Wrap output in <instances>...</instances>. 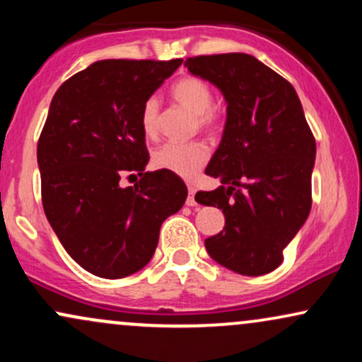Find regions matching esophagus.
I'll return each mask as SVG.
<instances>
[{
  "label": "esophagus",
  "instance_id": "obj_1",
  "mask_svg": "<svg viewBox=\"0 0 362 362\" xmlns=\"http://www.w3.org/2000/svg\"><path fill=\"white\" fill-rule=\"evenodd\" d=\"M194 195H195V189H194L192 185H189V197H187V202H185L187 206H195V204H197V202H195V199H194Z\"/></svg>",
  "mask_w": 362,
  "mask_h": 362
}]
</instances>
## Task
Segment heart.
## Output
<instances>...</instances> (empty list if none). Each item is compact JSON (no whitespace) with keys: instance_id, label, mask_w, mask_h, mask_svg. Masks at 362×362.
<instances>
[{"instance_id":"b5f03b06","label":"heart","mask_w":362,"mask_h":362,"mask_svg":"<svg viewBox=\"0 0 362 362\" xmlns=\"http://www.w3.org/2000/svg\"><path fill=\"white\" fill-rule=\"evenodd\" d=\"M170 95L178 105L194 114L199 129L214 132L219 127V112L213 107V90L201 78L184 76L170 88ZM141 127L149 138L158 132V100L148 98L141 109ZM207 161V148L201 141L190 143H165L153 153V165L160 170L190 178Z\"/></svg>"}]
</instances>
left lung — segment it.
Masks as SVG:
<instances>
[{"label": "left lung", "mask_w": 362, "mask_h": 362, "mask_svg": "<svg viewBox=\"0 0 362 362\" xmlns=\"http://www.w3.org/2000/svg\"><path fill=\"white\" fill-rule=\"evenodd\" d=\"M194 76L226 100V124L206 175L221 185L197 192L199 204L223 209L224 230L207 238L218 264L242 276L281 265L282 250L308 219L317 144L296 90L250 54L189 57Z\"/></svg>", "instance_id": "obj_1"}]
</instances>
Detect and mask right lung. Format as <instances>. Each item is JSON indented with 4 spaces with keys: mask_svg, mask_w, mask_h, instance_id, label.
<instances>
[{
    "mask_svg": "<svg viewBox=\"0 0 362 362\" xmlns=\"http://www.w3.org/2000/svg\"><path fill=\"white\" fill-rule=\"evenodd\" d=\"M182 64L97 61L59 86L37 144L47 221L85 271L120 279L156 250L161 223L180 211L187 187L167 170L144 172V102ZM138 173L134 187L119 177Z\"/></svg>",
    "mask_w": 362,
    "mask_h": 362,
    "instance_id": "right-lung-1",
    "label": "right lung"
}]
</instances>
